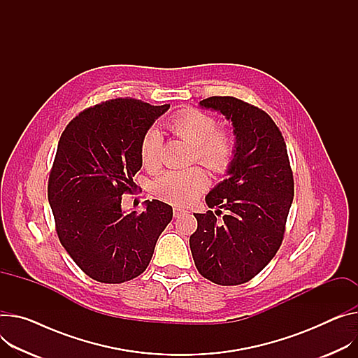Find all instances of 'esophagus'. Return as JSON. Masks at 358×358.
Wrapping results in <instances>:
<instances>
[{
    "instance_id": "34e87169",
    "label": "esophagus",
    "mask_w": 358,
    "mask_h": 358,
    "mask_svg": "<svg viewBox=\"0 0 358 358\" xmlns=\"http://www.w3.org/2000/svg\"><path fill=\"white\" fill-rule=\"evenodd\" d=\"M187 213V210L186 209H183V208H173V216L175 217H180V216H183V215H186Z\"/></svg>"
}]
</instances>
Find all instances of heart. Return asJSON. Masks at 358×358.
<instances>
[{
	"label": "heart",
	"mask_w": 358,
	"mask_h": 358,
	"mask_svg": "<svg viewBox=\"0 0 358 358\" xmlns=\"http://www.w3.org/2000/svg\"><path fill=\"white\" fill-rule=\"evenodd\" d=\"M168 129L194 146V157L213 172H224L235 155L234 136L217 130V122L196 108H187L168 122ZM143 166L153 169L159 164L160 133L149 129L141 141ZM208 186V176L201 168L171 169L163 172L153 185L155 194L171 203H187L199 196Z\"/></svg>",
	"instance_id": "1"
}]
</instances>
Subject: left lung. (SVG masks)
I'll return each mask as SVG.
<instances>
[{"mask_svg":"<svg viewBox=\"0 0 358 358\" xmlns=\"http://www.w3.org/2000/svg\"><path fill=\"white\" fill-rule=\"evenodd\" d=\"M202 108L222 113L234 127L235 155L227 179L205 201L212 210L194 213L192 257L202 277L217 285H239L258 275L282 243L294 198V178L282 133L264 110L231 96H212Z\"/></svg>","mask_w":358,"mask_h":358,"instance_id":"1","label":"left lung"}]
</instances>
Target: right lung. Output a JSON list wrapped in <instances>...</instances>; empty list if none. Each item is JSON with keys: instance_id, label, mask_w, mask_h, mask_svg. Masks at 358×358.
Masks as SVG:
<instances>
[{"instance_id": "1", "label": "right lung", "mask_w": 358, "mask_h": 358, "mask_svg": "<svg viewBox=\"0 0 358 358\" xmlns=\"http://www.w3.org/2000/svg\"><path fill=\"white\" fill-rule=\"evenodd\" d=\"M171 104L113 99L78 113L62 133L48 178V202L64 250L90 278L130 281L148 268L172 206L153 199L124 213L122 195L136 187L141 141Z\"/></svg>"}]
</instances>
